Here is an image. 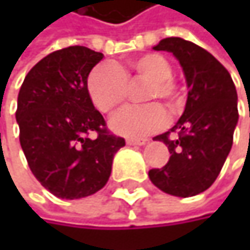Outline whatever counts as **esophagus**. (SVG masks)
<instances>
[{
	"label": "esophagus",
	"mask_w": 250,
	"mask_h": 250,
	"mask_svg": "<svg viewBox=\"0 0 250 250\" xmlns=\"http://www.w3.org/2000/svg\"><path fill=\"white\" fill-rule=\"evenodd\" d=\"M128 146H143V145H146L147 143V140H136V139H127V142H125Z\"/></svg>",
	"instance_id": "esophagus-1"
}]
</instances>
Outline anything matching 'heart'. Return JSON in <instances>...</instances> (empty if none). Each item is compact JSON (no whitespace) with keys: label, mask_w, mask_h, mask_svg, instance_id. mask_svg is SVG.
I'll return each mask as SVG.
<instances>
[{"label":"heart","mask_w":250,"mask_h":250,"mask_svg":"<svg viewBox=\"0 0 250 250\" xmlns=\"http://www.w3.org/2000/svg\"><path fill=\"white\" fill-rule=\"evenodd\" d=\"M127 76L150 82L145 94V101L164 100L169 107L175 103V91L171 63L158 53L143 55L133 59L128 68L123 69L111 63L97 66L88 76V94L94 105L101 113L116 111L127 95ZM167 123V113L159 104H147L140 107H125L110 122L114 133L128 139L146 137Z\"/></svg>","instance_id":"obj_1"}]
</instances>
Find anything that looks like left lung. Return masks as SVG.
<instances>
[{
    "instance_id": "obj_1",
    "label": "left lung",
    "mask_w": 250,
    "mask_h": 250,
    "mask_svg": "<svg viewBox=\"0 0 250 250\" xmlns=\"http://www.w3.org/2000/svg\"><path fill=\"white\" fill-rule=\"evenodd\" d=\"M153 50L172 53L179 62L188 97L176 125L153 140L168 146L171 158L149 178L161 191L175 197H194L219 176L233 145L239 120L237 92L225 66L206 49L181 37L162 39ZM176 131L178 137H169Z\"/></svg>"
}]
</instances>
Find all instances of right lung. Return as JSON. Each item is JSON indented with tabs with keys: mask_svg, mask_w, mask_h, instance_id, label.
<instances>
[{
	"mask_svg": "<svg viewBox=\"0 0 250 250\" xmlns=\"http://www.w3.org/2000/svg\"><path fill=\"white\" fill-rule=\"evenodd\" d=\"M103 58L83 46L56 50L30 69L19 92L16 120L25 159L36 179L59 198L100 191L125 145L108 133L88 94V75ZM91 131L97 139L87 137Z\"/></svg>",
	"mask_w": 250,
	"mask_h": 250,
	"instance_id": "obj_1",
	"label": "right lung"
}]
</instances>
